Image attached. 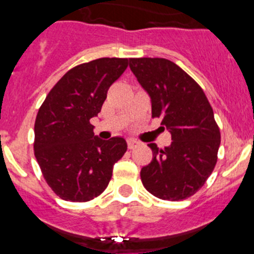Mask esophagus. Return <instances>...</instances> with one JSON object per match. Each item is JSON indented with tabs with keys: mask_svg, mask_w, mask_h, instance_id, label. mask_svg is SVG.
<instances>
[{
	"mask_svg": "<svg viewBox=\"0 0 254 254\" xmlns=\"http://www.w3.org/2000/svg\"><path fill=\"white\" fill-rule=\"evenodd\" d=\"M127 146H128L129 150H133V149H136L137 146H140V142H138V141H134V140H128L127 141Z\"/></svg>",
	"mask_w": 254,
	"mask_h": 254,
	"instance_id": "obj_1",
	"label": "esophagus"
}]
</instances>
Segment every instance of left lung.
<instances>
[{
	"instance_id": "8db88e82",
	"label": "left lung",
	"mask_w": 254,
	"mask_h": 254,
	"mask_svg": "<svg viewBox=\"0 0 254 254\" xmlns=\"http://www.w3.org/2000/svg\"><path fill=\"white\" fill-rule=\"evenodd\" d=\"M129 68L151 98L152 118L172 133V143H149L152 160L141 169L143 187L160 199L182 201L205 185L214 170L220 129L198 84L165 58H129Z\"/></svg>"
}]
</instances>
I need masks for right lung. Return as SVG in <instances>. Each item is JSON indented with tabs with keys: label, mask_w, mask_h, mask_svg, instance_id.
<instances>
[{
	"label": "right lung",
	"mask_w": 254,
	"mask_h": 254,
	"mask_svg": "<svg viewBox=\"0 0 254 254\" xmlns=\"http://www.w3.org/2000/svg\"><path fill=\"white\" fill-rule=\"evenodd\" d=\"M127 58H98L67 71L38 111L34 155L47 185L60 198L86 202L104 192L127 143L94 137L108 89L125 72Z\"/></svg>",
	"instance_id": "add662e5"
}]
</instances>
